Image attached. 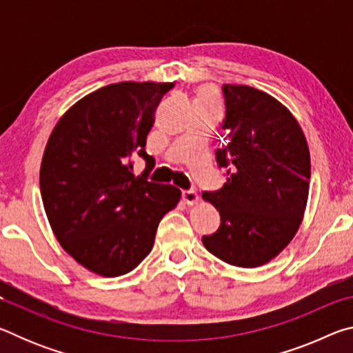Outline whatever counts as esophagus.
I'll list each match as a JSON object with an SVG mask.
<instances>
[{
	"label": "esophagus",
	"instance_id": "34e87169",
	"mask_svg": "<svg viewBox=\"0 0 353 353\" xmlns=\"http://www.w3.org/2000/svg\"><path fill=\"white\" fill-rule=\"evenodd\" d=\"M182 199H183L185 204L193 205V204H196V202L199 201V196H198V193H196L194 190H183L182 191Z\"/></svg>",
	"mask_w": 353,
	"mask_h": 353
}]
</instances>
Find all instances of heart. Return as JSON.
<instances>
[{
    "mask_svg": "<svg viewBox=\"0 0 353 353\" xmlns=\"http://www.w3.org/2000/svg\"><path fill=\"white\" fill-rule=\"evenodd\" d=\"M214 101H216V97L210 88H202L198 94V104H214Z\"/></svg>",
    "mask_w": 353,
    "mask_h": 353,
    "instance_id": "1",
    "label": "heart"
}]
</instances>
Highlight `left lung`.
Wrapping results in <instances>:
<instances>
[{"label":"left lung","mask_w":353,"mask_h":353,"mask_svg":"<svg viewBox=\"0 0 353 353\" xmlns=\"http://www.w3.org/2000/svg\"><path fill=\"white\" fill-rule=\"evenodd\" d=\"M225 117L218 168L227 181L202 198L221 214L202 236L229 265L255 268L282 252L301 225L310 188V151L301 126L276 98L254 87L223 85Z\"/></svg>","instance_id":"left-lung-1"}]
</instances>
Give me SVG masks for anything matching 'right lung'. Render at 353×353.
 Masks as SVG:
<instances>
[{
  "instance_id": "add662e5",
  "label": "right lung",
  "mask_w": 353,
  "mask_h": 353,
  "mask_svg": "<svg viewBox=\"0 0 353 353\" xmlns=\"http://www.w3.org/2000/svg\"><path fill=\"white\" fill-rule=\"evenodd\" d=\"M174 83L119 82L99 88L59 119L40 166V193L62 248L104 277L128 274L154 246L181 190L149 182L146 151L154 112ZM147 162L139 178L132 159Z\"/></svg>"
}]
</instances>
